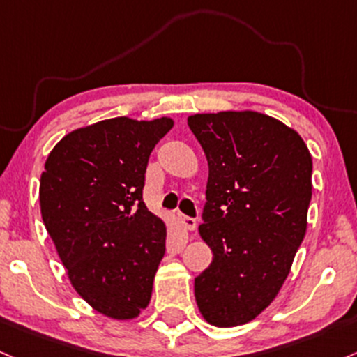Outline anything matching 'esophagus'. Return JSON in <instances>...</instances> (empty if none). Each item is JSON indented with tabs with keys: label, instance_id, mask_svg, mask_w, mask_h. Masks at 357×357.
Returning a JSON list of instances; mask_svg holds the SVG:
<instances>
[{
	"label": "esophagus",
	"instance_id": "esophagus-1",
	"mask_svg": "<svg viewBox=\"0 0 357 357\" xmlns=\"http://www.w3.org/2000/svg\"><path fill=\"white\" fill-rule=\"evenodd\" d=\"M178 222L181 223L183 229H186V230H195V229H197V225H198L195 218L186 217V215H183V213L178 215Z\"/></svg>",
	"mask_w": 357,
	"mask_h": 357
}]
</instances>
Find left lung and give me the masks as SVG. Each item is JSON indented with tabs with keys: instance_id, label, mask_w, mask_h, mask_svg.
Masks as SVG:
<instances>
[{
	"instance_id": "obj_1",
	"label": "left lung",
	"mask_w": 357,
	"mask_h": 357,
	"mask_svg": "<svg viewBox=\"0 0 357 357\" xmlns=\"http://www.w3.org/2000/svg\"><path fill=\"white\" fill-rule=\"evenodd\" d=\"M188 125L208 160L198 232L213 252L195 298L215 327L256 319L276 298L307 232L312 155L283 121L250 112L197 113Z\"/></svg>"
}]
</instances>
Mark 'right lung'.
Wrapping results in <instances>:
<instances>
[{
    "mask_svg": "<svg viewBox=\"0 0 357 357\" xmlns=\"http://www.w3.org/2000/svg\"><path fill=\"white\" fill-rule=\"evenodd\" d=\"M167 116L101 120L62 137L40 176L42 220L73 288L96 312L130 320L147 307L166 225L142 199Z\"/></svg>",
    "mask_w": 357,
    "mask_h": 357,
    "instance_id": "add662e5",
    "label": "right lung"
}]
</instances>
